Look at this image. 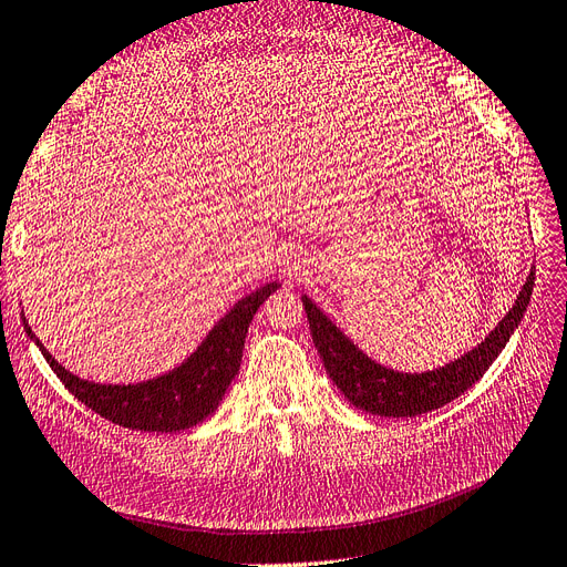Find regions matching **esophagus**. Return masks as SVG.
I'll return each instance as SVG.
<instances>
[{
  "mask_svg": "<svg viewBox=\"0 0 567 567\" xmlns=\"http://www.w3.org/2000/svg\"><path fill=\"white\" fill-rule=\"evenodd\" d=\"M302 260H300V257H296V255H290L288 257V260H284V267H281V274H284V277L286 279H298L300 277V274H302Z\"/></svg>",
  "mask_w": 567,
  "mask_h": 567,
  "instance_id": "1",
  "label": "esophagus"
}]
</instances>
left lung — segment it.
Returning a JSON list of instances; mask_svg holds the SVG:
<instances>
[{
    "label": "left lung",
    "instance_id": "1",
    "mask_svg": "<svg viewBox=\"0 0 567 567\" xmlns=\"http://www.w3.org/2000/svg\"><path fill=\"white\" fill-rule=\"evenodd\" d=\"M532 286H535V271H529L516 305L475 350L454 359L447 367L425 373H400L375 364L307 296H302V307L323 367L350 404L373 416L411 419L450 404L483 379V373L506 348L511 333L518 329Z\"/></svg>",
    "mask_w": 567,
    "mask_h": 567
}]
</instances>
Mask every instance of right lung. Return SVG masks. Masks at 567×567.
<instances>
[{
  "mask_svg": "<svg viewBox=\"0 0 567 567\" xmlns=\"http://www.w3.org/2000/svg\"><path fill=\"white\" fill-rule=\"evenodd\" d=\"M277 288L279 284L271 281L238 300L182 367L136 385H99L78 379L47 352L25 319L23 326L68 392L99 416L132 431L179 433L205 421L219 406L241 367L248 323Z\"/></svg>",
  "mask_w": 567,
  "mask_h": 567,
  "instance_id": "1",
  "label": "right lung"
}]
</instances>
